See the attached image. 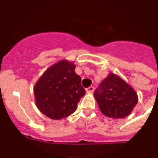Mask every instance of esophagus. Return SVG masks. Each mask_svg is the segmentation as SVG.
Returning a JSON list of instances; mask_svg holds the SVG:
<instances>
[{"mask_svg":"<svg viewBox=\"0 0 158 158\" xmlns=\"http://www.w3.org/2000/svg\"><path fill=\"white\" fill-rule=\"evenodd\" d=\"M94 87H93V86H90V87H89V88H87V89H86V92H87L88 93H93V91H94Z\"/></svg>","mask_w":158,"mask_h":158,"instance_id":"esophagus-1","label":"esophagus"}]
</instances>
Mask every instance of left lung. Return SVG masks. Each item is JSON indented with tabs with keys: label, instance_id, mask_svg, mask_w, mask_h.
I'll use <instances>...</instances> for the list:
<instances>
[{
	"label": "left lung",
	"instance_id": "1",
	"mask_svg": "<svg viewBox=\"0 0 158 158\" xmlns=\"http://www.w3.org/2000/svg\"><path fill=\"white\" fill-rule=\"evenodd\" d=\"M93 95L100 111L112 118H122L129 115L138 103L136 92L115 73L107 75Z\"/></svg>",
	"mask_w": 158,
	"mask_h": 158
}]
</instances>
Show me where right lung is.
Segmentation results:
<instances>
[{
    "instance_id": "obj_1",
    "label": "right lung",
    "mask_w": 158,
    "mask_h": 158,
    "mask_svg": "<svg viewBox=\"0 0 158 158\" xmlns=\"http://www.w3.org/2000/svg\"><path fill=\"white\" fill-rule=\"evenodd\" d=\"M75 68L73 62L62 60L48 68L35 83L36 106L46 116L61 119L76 111L85 90Z\"/></svg>"
}]
</instances>
